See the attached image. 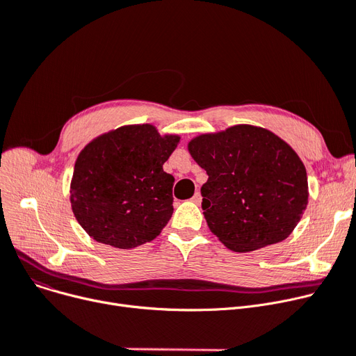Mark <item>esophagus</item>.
I'll return each instance as SVG.
<instances>
[{
    "mask_svg": "<svg viewBox=\"0 0 356 356\" xmlns=\"http://www.w3.org/2000/svg\"><path fill=\"white\" fill-rule=\"evenodd\" d=\"M201 200H202L201 194H200V193H195V194H194V197H193V201H194L195 204H201Z\"/></svg>",
    "mask_w": 356,
    "mask_h": 356,
    "instance_id": "esophagus-1",
    "label": "esophagus"
}]
</instances>
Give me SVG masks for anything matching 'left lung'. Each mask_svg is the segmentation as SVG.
I'll list each match as a JSON object with an SVG mask.
<instances>
[{
	"label": "left lung",
	"mask_w": 356,
	"mask_h": 356,
	"mask_svg": "<svg viewBox=\"0 0 356 356\" xmlns=\"http://www.w3.org/2000/svg\"><path fill=\"white\" fill-rule=\"evenodd\" d=\"M207 171L202 210L211 233L238 253L287 238L307 205V175L298 154L267 129L237 124L188 143Z\"/></svg>",
	"instance_id": "obj_1"
}]
</instances>
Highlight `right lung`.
I'll return each mask as SVG.
<instances>
[{
    "label": "right lung",
    "mask_w": 356,
    "mask_h": 356,
    "mask_svg": "<svg viewBox=\"0 0 356 356\" xmlns=\"http://www.w3.org/2000/svg\"><path fill=\"white\" fill-rule=\"evenodd\" d=\"M178 135L131 124L85 146L74 163L70 202L76 220L96 241L134 248L152 241L174 213V177L162 168Z\"/></svg>",
    "instance_id": "add662e5"
}]
</instances>
